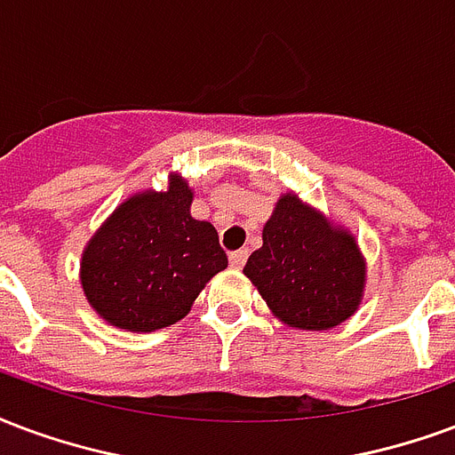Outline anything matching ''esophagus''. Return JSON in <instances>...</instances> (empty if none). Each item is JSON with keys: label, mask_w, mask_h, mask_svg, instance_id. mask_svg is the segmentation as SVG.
Segmentation results:
<instances>
[{"label": "esophagus", "mask_w": 455, "mask_h": 455, "mask_svg": "<svg viewBox=\"0 0 455 455\" xmlns=\"http://www.w3.org/2000/svg\"><path fill=\"white\" fill-rule=\"evenodd\" d=\"M245 260H248V251H234V253L228 255V262H231V267H234V270H241V267H243L245 265Z\"/></svg>", "instance_id": "esophagus-1"}]
</instances>
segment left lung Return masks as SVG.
<instances>
[{"mask_svg":"<svg viewBox=\"0 0 455 455\" xmlns=\"http://www.w3.org/2000/svg\"><path fill=\"white\" fill-rule=\"evenodd\" d=\"M243 275L265 304L299 331H331L362 304L366 262L355 236L299 200L282 195Z\"/></svg>","mask_w":455,"mask_h":455,"instance_id":"obj_1","label":"left lung"}]
</instances>
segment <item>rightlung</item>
Listing matches in <instances>:
<instances>
[{"label":"right lung","mask_w":455,"mask_h":455,"mask_svg":"<svg viewBox=\"0 0 455 455\" xmlns=\"http://www.w3.org/2000/svg\"><path fill=\"white\" fill-rule=\"evenodd\" d=\"M193 190L183 176L164 193L144 190L117 207L82 255L84 294L103 321L154 332L185 318L204 284L227 270L210 221L190 217Z\"/></svg>","instance_id":"add662e5"}]
</instances>
